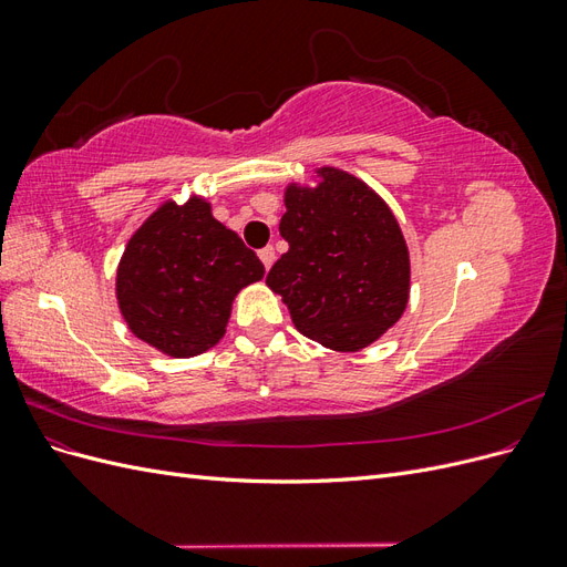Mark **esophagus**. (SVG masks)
<instances>
[{
  "mask_svg": "<svg viewBox=\"0 0 567 567\" xmlns=\"http://www.w3.org/2000/svg\"><path fill=\"white\" fill-rule=\"evenodd\" d=\"M257 255H260V260H262V265H265L267 269L274 265V260H277V252H274L271 246H265Z\"/></svg>",
  "mask_w": 567,
  "mask_h": 567,
  "instance_id": "obj_1",
  "label": "esophagus"
}]
</instances>
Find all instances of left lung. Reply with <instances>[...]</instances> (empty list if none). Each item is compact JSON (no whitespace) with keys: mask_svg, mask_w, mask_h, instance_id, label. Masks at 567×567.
<instances>
[{"mask_svg":"<svg viewBox=\"0 0 567 567\" xmlns=\"http://www.w3.org/2000/svg\"><path fill=\"white\" fill-rule=\"evenodd\" d=\"M317 188L288 186L279 231L288 241L267 274L296 329L354 352L381 338L409 300V250L388 205L357 177L321 169Z\"/></svg>","mask_w":567,"mask_h":567,"instance_id":"left-lung-1","label":"left lung"}]
</instances>
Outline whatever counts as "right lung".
<instances>
[{
	"label": "right lung",
	"instance_id": "obj_1",
	"mask_svg": "<svg viewBox=\"0 0 567 567\" xmlns=\"http://www.w3.org/2000/svg\"><path fill=\"white\" fill-rule=\"evenodd\" d=\"M265 265L241 236L192 198L165 203L136 229L117 267V305L130 331L173 357L200 354L225 336L231 300Z\"/></svg>",
	"mask_w": 567,
	"mask_h": 567
}]
</instances>
